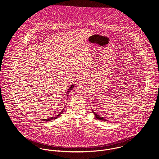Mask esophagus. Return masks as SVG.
<instances>
[{
  "label": "esophagus",
  "instance_id": "34e87169",
  "mask_svg": "<svg viewBox=\"0 0 159 159\" xmlns=\"http://www.w3.org/2000/svg\"><path fill=\"white\" fill-rule=\"evenodd\" d=\"M78 78L79 80H84L86 78V75L84 72L79 73L78 75Z\"/></svg>",
  "mask_w": 159,
  "mask_h": 159
}]
</instances>
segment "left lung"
<instances>
[{
  "mask_svg": "<svg viewBox=\"0 0 159 159\" xmlns=\"http://www.w3.org/2000/svg\"><path fill=\"white\" fill-rule=\"evenodd\" d=\"M92 113H93V114L95 116V117H96V118L97 119H98V120H103V121H106V120H108V119H105L104 117H101V116H100L99 115H98L95 112H94V111H93V110L92 109Z\"/></svg>",
  "mask_w": 159,
  "mask_h": 159,
  "instance_id": "left-lung-1",
  "label": "left lung"
}]
</instances>
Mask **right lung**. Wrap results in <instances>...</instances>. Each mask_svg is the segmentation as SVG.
Returning a JSON list of instances; mask_svg holds the SVG:
<instances>
[{
  "label": "right lung",
  "instance_id": "1",
  "mask_svg": "<svg viewBox=\"0 0 159 159\" xmlns=\"http://www.w3.org/2000/svg\"><path fill=\"white\" fill-rule=\"evenodd\" d=\"M73 88H74V85L73 84H71V85H70V88H69V89H68V91H67V98H68V94H69V93L70 92V91H71L73 89ZM64 109L59 113L57 115H56L55 116H53V117H49V118H47V119H41L42 120H43V121H49V120H55L56 119H57V118H58L59 117V116H61V114H62V113L63 112V111H64Z\"/></svg>",
  "mask_w": 159,
  "mask_h": 159
}]
</instances>
